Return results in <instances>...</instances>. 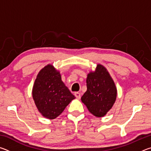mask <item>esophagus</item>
I'll return each instance as SVG.
<instances>
[{
    "mask_svg": "<svg viewBox=\"0 0 151 151\" xmlns=\"http://www.w3.org/2000/svg\"><path fill=\"white\" fill-rule=\"evenodd\" d=\"M75 96H76V98L77 99H81V93H78V92H75Z\"/></svg>",
    "mask_w": 151,
    "mask_h": 151,
    "instance_id": "34e87169",
    "label": "esophagus"
}]
</instances>
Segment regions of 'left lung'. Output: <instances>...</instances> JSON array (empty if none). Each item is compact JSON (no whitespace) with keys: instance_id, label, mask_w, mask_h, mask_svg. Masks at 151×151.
Here are the masks:
<instances>
[{"instance_id":"1","label":"left lung","mask_w":151,"mask_h":151,"mask_svg":"<svg viewBox=\"0 0 151 151\" xmlns=\"http://www.w3.org/2000/svg\"><path fill=\"white\" fill-rule=\"evenodd\" d=\"M87 90L81 101L88 111L96 117L105 116L115 103L117 90L115 84L106 68L98 64L94 71L86 78Z\"/></svg>"}]
</instances>
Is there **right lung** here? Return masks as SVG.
I'll list each match as a JSON object with an SVG mask.
<instances>
[{
  "instance_id": "obj_1",
  "label": "right lung",
  "mask_w": 151,
  "mask_h": 151,
  "mask_svg": "<svg viewBox=\"0 0 151 151\" xmlns=\"http://www.w3.org/2000/svg\"><path fill=\"white\" fill-rule=\"evenodd\" d=\"M32 94L40 113L50 120L59 116L66 106L75 99L61 80L59 70L50 64L38 73Z\"/></svg>"
}]
</instances>
